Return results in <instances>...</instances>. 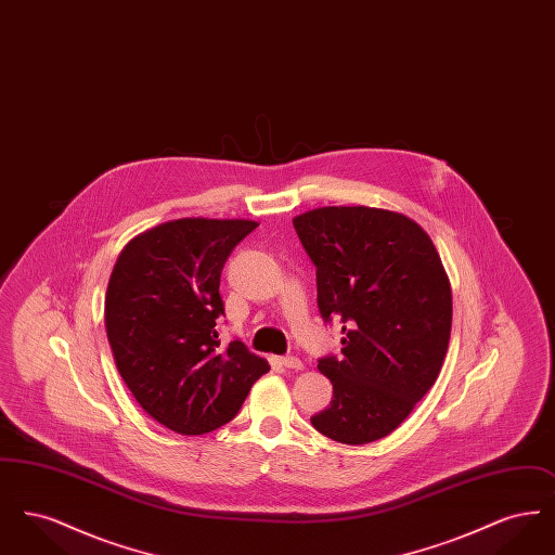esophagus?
I'll list each match as a JSON object with an SVG mask.
<instances>
[{
  "mask_svg": "<svg viewBox=\"0 0 555 555\" xmlns=\"http://www.w3.org/2000/svg\"><path fill=\"white\" fill-rule=\"evenodd\" d=\"M279 362H281V366H285V369L304 370V362L297 360V358H293V356H291V358H281Z\"/></svg>",
  "mask_w": 555,
  "mask_h": 555,
  "instance_id": "1",
  "label": "esophagus"
}]
</instances>
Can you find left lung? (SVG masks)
Wrapping results in <instances>:
<instances>
[{
    "label": "left lung",
    "mask_w": 555,
    "mask_h": 555,
    "mask_svg": "<svg viewBox=\"0 0 555 555\" xmlns=\"http://www.w3.org/2000/svg\"><path fill=\"white\" fill-rule=\"evenodd\" d=\"M317 264L318 308L339 320L341 358L318 370L333 401L324 437L364 446L391 435L435 385L451 335V285L423 227L399 211L324 206L293 218Z\"/></svg>",
    "instance_id": "left-lung-1"
}]
</instances>
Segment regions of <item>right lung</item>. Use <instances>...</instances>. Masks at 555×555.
<instances>
[{
  "label": "right lung",
  "instance_id": "right-lung-1",
  "mask_svg": "<svg viewBox=\"0 0 555 555\" xmlns=\"http://www.w3.org/2000/svg\"><path fill=\"white\" fill-rule=\"evenodd\" d=\"M245 218H179L132 237L107 281V341L137 403L179 435H204L235 418L270 366L245 344L220 345V272Z\"/></svg>",
  "mask_w": 555,
  "mask_h": 555
}]
</instances>
